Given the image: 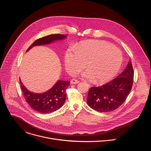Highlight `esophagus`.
I'll return each instance as SVG.
<instances>
[{
    "label": "esophagus",
    "instance_id": "34e87169",
    "mask_svg": "<svg viewBox=\"0 0 151 151\" xmlns=\"http://www.w3.org/2000/svg\"><path fill=\"white\" fill-rule=\"evenodd\" d=\"M70 82H71V83H72V84H76V83H78L79 82V81L78 79H72L71 80Z\"/></svg>",
    "mask_w": 151,
    "mask_h": 151
}]
</instances>
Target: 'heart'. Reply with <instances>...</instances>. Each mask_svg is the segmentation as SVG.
<instances>
[{
  "mask_svg": "<svg viewBox=\"0 0 151 151\" xmlns=\"http://www.w3.org/2000/svg\"><path fill=\"white\" fill-rule=\"evenodd\" d=\"M122 57L116 47L100 41H85L77 46L76 51L68 50L65 54V67L72 73L88 70L83 76L96 84L111 80L119 71Z\"/></svg>",
  "mask_w": 151,
  "mask_h": 151,
  "instance_id": "1",
  "label": "heart"
}]
</instances>
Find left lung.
<instances>
[{
    "instance_id": "1",
    "label": "left lung",
    "mask_w": 151,
    "mask_h": 151,
    "mask_svg": "<svg viewBox=\"0 0 151 151\" xmlns=\"http://www.w3.org/2000/svg\"><path fill=\"white\" fill-rule=\"evenodd\" d=\"M133 76V68L130 61L124 72L116 78L100 87L90 88L88 105L100 112H109L118 109L131 91Z\"/></svg>"
}]
</instances>
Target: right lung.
<instances>
[{
  "label": "right lung",
  "instance_id": "1",
  "mask_svg": "<svg viewBox=\"0 0 151 151\" xmlns=\"http://www.w3.org/2000/svg\"><path fill=\"white\" fill-rule=\"evenodd\" d=\"M66 37L63 35L54 34L39 38L33 43L27 51L34 46L48 44ZM19 83L24 99L32 108L39 113L49 114L60 109L64 104L66 98V91L70 85V81L59 80L50 90L40 94L33 93L27 90L20 79Z\"/></svg>",
  "mask_w": 151,
  "mask_h": 151
}]
</instances>
